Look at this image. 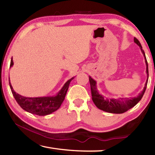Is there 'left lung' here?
I'll list each match as a JSON object with an SVG mask.
<instances>
[{
    "mask_svg": "<svg viewBox=\"0 0 155 155\" xmlns=\"http://www.w3.org/2000/svg\"><path fill=\"white\" fill-rule=\"evenodd\" d=\"M134 41L140 46L141 52L143 53L144 58H145L146 73L148 79V66L145 52L142 49L140 42L136 38H134ZM89 79H90L91 96H92V101L95 104V105L99 109L108 113H111V114H123V113L127 111L128 109L133 108V107L135 106L143 97L147 87V83H148V79H147L143 91H141V92L139 94V95L136 97H133V98H120L117 99H107L104 98V96L98 93L96 87V81H94L91 77H89Z\"/></svg>",
    "mask_w": 155,
    "mask_h": 155,
    "instance_id": "8db88e82",
    "label": "left lung"
}]
</instances>
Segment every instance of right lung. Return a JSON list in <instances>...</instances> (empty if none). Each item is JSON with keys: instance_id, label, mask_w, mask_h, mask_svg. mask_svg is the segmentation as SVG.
<instances>
[{"instance_id": "add662e5", "label": "right lung", "mask_w": 155, "mask_h": 155, "mask_svg": "<svg viewBox=\"0 0 155 155\" xmlns=\"http://www.w3.org/2000/svg\"><path fill=\"white\" fill-rule=\"evenodd\" d=\"M13 65H14V61H13V59L12 58L10 68ZM73 78L74 77L70 78L64 84L61 90L59 91V93L56 96L36 97V98H28V97H25L20 95L13 90L10 80L9 81V83L13 96H14L18 104L23 109L33 114L38 115H46L57 111L61 107L65 99V96L66 95L70 83L71 82Z\"/></svg>"}]
</instances>
